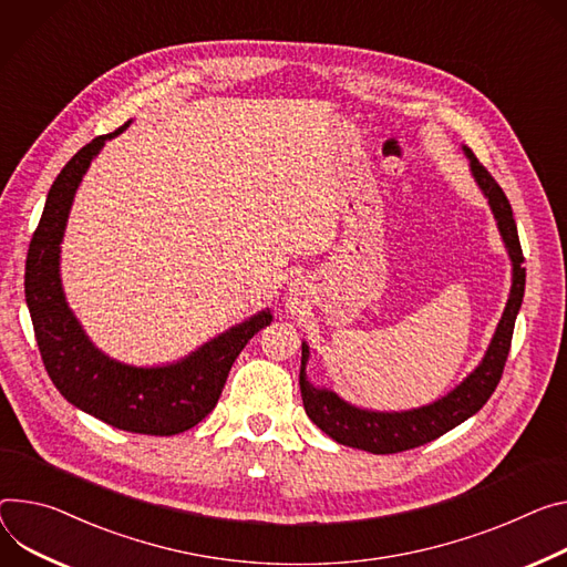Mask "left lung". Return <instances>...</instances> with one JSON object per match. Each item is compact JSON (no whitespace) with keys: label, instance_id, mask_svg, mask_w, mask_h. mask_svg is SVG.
I'll return each instance as SVG.
<instances>
[{"label":"left lung","instance_id":"obj_1","mask_svg":"<svg viewBox=\"0 0 567 567\" xmlns=\"http://www.w3.org/2000/svg\"><path fill=\"white\" fill-rule=\"evenodd\" d=\"M471 158V169L484 194L488 196V203L493 208V215L497 219L499 233L506 241L511 262H513V285L511 296L504 307L502 321L495 330V337L488 346L486 357L482 364L463 380L452 393H447L443 400L427 404L423 409L402 411V414H378V411H364L350 406L339 395L326 389H315L305 380V362H307V346L302 343V357H300V395L307 416L312 419L317 427H321L328 436H332L337 443L367 450L373 454H395L411 447L425 445L452 427L461 425L466 419L486 404V400L493 395L495 386L502 380L506 357L511 350V337L513 326H516V317L523 305L525 296V255L518 239V228L513 221L511 203L497 181L491 176V172L475 158V153L466 148Z\"/></svg>","mask_w":567,"mask_h":567}]
</instances>
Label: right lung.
Returning a JSON list of instances; mask_svg holds the SVG:
<instances>
[{"label":"right lung","mask_w":567,"mask_h":567,"mask_svg":"<svg viewBox=\"0 0 567 567\" xmlns=\"http://www.w3.org/2000/svg\"><path fill=\"white\" fill-rule=\"evenodd\" d=\"M126 126L99 135L76 151L51 185L29 244L24 291L44 371L68 402L117 430L174 436L210 414L237 354L248 339L271 323V315L252 317L205 343L181 364L165 369H133L113 362L87 341L61 289V239L85 169L104 142Z\"/></svg>","instance_id":"1"}]
</instances>
